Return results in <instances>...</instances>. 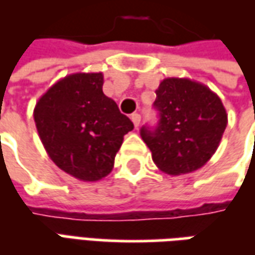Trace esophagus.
I'll return each mask as SVG.
<instances>
[{
    "label": "esophagus",
    "instance_id": "1",
    "mask_svg": "<svg viewBox=\"0 0 255 255\" xmlns=\"http://www.w3.org/2000/svg\"><path fill=\"white\" fill-rule=\"evenodd\" d=\"M131 120H132L135 128H138L139 124H140V115L139 113H132L131 115Z\"/></svg>",
    "mask_w": 255,
    "mask_h": 255
}]
</instances>
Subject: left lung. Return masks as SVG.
Masks as SVG:
<instances>
[{"label":"left lung","mask_w":255,"mask_h":255,"mask_svg":"<svg viewBox=\"0 0 255 255\" xmlns=\"http://www.w3.org/2000/svg\"><path fill=\"white\" fill-rule=\"evenodd\" d=\"M160 122L140 135L158 169L172 176L202 168L219 147L228 123L220 97L187 78H166L155 90Z\"/></svg>","instance_id":"8db88e82"}]
</instances>
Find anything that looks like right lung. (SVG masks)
<instances>
[{
  "instance_id": "obj_1",
  "label": "right lung",
  "mask_w": 255,
  "mask_h": 255,
  "mask_svg": "<svg viewBox=\"0 0 255 255\" xmlns=\"http://www.w3.org/2000/svg\"><path fill=\"white\" fill-rule=\"evenodd\" d=\"M102 86V72L71 73L53 84L34 108L49 157L83 182H98L111 173L124 135L133 129Z\"/></svg>"
}]
</instances>
